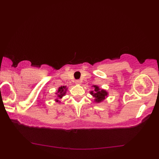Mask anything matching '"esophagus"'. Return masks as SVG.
<instances>
[{"instance_id":"34e87169","label":"esophagus","mask_w":159,"mask_h":159,"mask_svg":"<svg viewBox=\"0 0 159 159\" xmlns=\"http://www.w3.org/2000/svg\"><path fill=\"white\" fill-rule=\"evenodd\" d=\"M80 83L81 82H80V80H76L75 81V83L76 84V85H80Z\"/></svg>"}]
</instances>
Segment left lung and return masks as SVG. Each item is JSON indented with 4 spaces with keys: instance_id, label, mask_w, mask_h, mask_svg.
<instances>
[{
    "instance_id": "1",
    "label": "left lung",
    "mask_w": 159,
    "mask_h": 159,
    "mask_svg": "<svg viewBox=\"0 0 159 159\" xmlns=\"http://www.w3.org/2000/svg\"><path fill=\"white\" fill-rule=\"evenodd\" d=\"M92 87H93V89L91 91L90 94L95 98L94 102L96 103H100L101 102H103L106 98H107L109 93H108L105 89H100L97 85H93Z\"/></svg>"
}]
</instances>
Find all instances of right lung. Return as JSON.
I'll list each match as a JSON object with an SVG mask.
<instances>
[{"mask_svg": "<svg viewBox=\"0 0 159 159\" xmlns=\"http://www.w3.org/2000/svg\"><path fill=\"white\" fill-rule=\"evenodd\" d=\"M67 90V88L66 86H61V87H59L58 90H57V92L55 93L56 95H57L56 96L57 98L55 99V102L61 103V101L59 100V99L62 98L63 96L66 95Z\"/></svg>", "mask_w": 159, "mask_h": 159, "instance_id": "obj_1", "label": "right lung"}]
</instances>
